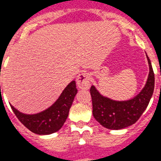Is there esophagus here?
Returning a JSON list of instances; mask_svg holds the SVG:
<instances>
[{
  "label": "esophagus",
  "instance_id": "esophagus-1",
  "mask_svg": "<svg viewBox=\"0 0 161 161\" xmlns=\"http://www.w3.org/2000/svg\"><path fill=\"white\" fill-rule=\"evenodd\" d=\"M90 74L88 73H82L77 78V85L80 89H88L91 86Z\"/></svg>",
  "mask_w": 161,
  "mask_h": 161
}]
</instances>
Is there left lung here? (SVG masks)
Returning a JSON list of instances; mask_svg holds the SVG:
<instances>
[{
  "mask_svg": "<svg viewBox=\"0 0 161 161\" xmlns=\"http://www.w3.org/2000/svg\"><path fill=\"white\" fill-rule=\"evenodd\" d=\"M149 74L145 86L136 97L128 101H114L104 97L94 86L90 88L92 101V114L97 122L108 129L119 130L137 122L145 111L155 87V74L147 55Z\"/></svg>",
  "mask_w": 161,
  "mask_h": 161,
  "instance_id": "obj_1",
  "label": "left lung"
}]
</instances>
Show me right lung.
Wrapping results in <instances>:
<instances>
[{
	"label": "right lung",
	"mask_w": 161,
	"mask_h": 161,
	"mask_svg": "<svg viewBox=\"0 0 161 161\" xmlns=\"http://www.w3.org/2000/svg\"><path fill=\"white\" fill-rule=\"evenodd\" d=\"M77 92L76 83L72 81L52 106L37 114H24L12 105L10 106L18 119L31 132L39 135L51 134L64 125Z\"/></svg>",
	"instance_id": "add662e5"
}]
</instances>
